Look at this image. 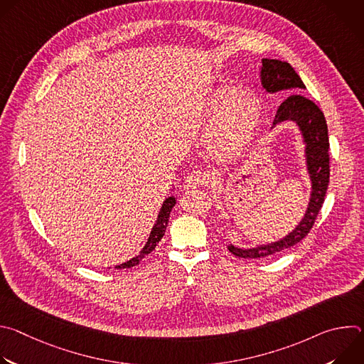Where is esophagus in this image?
Masks as SVG:
<instances>
[{"instance_id":"34e87169","label":"esophagus","mask_w":364,"mask_h":364,"mask_svg":"<svg viewBox=\"0 0 364 364\" xmlns=\"http://www.w3.org/2000/svg\"><path fill=\"white\" fill-rule=\"evenodd\" d=\"M207 177H209V176L205 174V171H203V170H193V171H190V173L187 174L186 181H184V186H186L187 188L200 187V186L205 184Z\"/></svg>"}]
</instances>
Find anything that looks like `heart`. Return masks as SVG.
<instances>
[{
    "label": "heart",
    "instance_id": "1",
    "mask_svg": "<svg viewBox=\"0 0 364 364\" xmlns=\"http://www.w3.org/2000/svg\"><path fill=\"white\" fill-rule=\"evenodd\" d=\"M201 115L213 117L210 139L215 149L232 152L242 146L255 131L261 117V103L249 90L222 89L205 97Z\"/></svg>",
    "mask_w": 364,
    "mask_h": 364
}]
</instances>
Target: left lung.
Segmentation results:
<instances>
[{
    "label": "left lung",
    "instance_id": "obj_1",
    "mask_svg": "<svg viewBox=\"0 0 364 364\" xmlns=\"http://www.w3.org/2000/svg\"><path fill=\"white\" fill-rule=\"evenodd\" d=\"M261 80L265 90L271 93L284 89L294 92L305 89V85L294 68L289 63L277 59H262ZM288 119L298 124L306 144L305 154L308 173L311 176V181H313V193H311L306 213L296 229L279 242L253 249H239L230 245L228 249L237 257H264L289 249L291 246L301 242L309 233V230L313 229L318 212L323 207L330 183V142L324 114L313 100L301 95H291L285 102L281 103L274 119V125Z\"/></svg>",
    "mask_w": 364,
    "mask_h": 364
}]
</instances>
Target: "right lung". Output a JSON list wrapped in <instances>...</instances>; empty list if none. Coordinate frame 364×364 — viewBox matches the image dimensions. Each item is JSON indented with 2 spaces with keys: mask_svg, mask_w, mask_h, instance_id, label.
Instances as JSON below:
<instances>
[{
  "mask_svg": "<svg viewBox=\"0 0 364 364\" xmlns=\"http://www.w3.org/2000/svg\"><path fill=\"white\" fill-rule=\"evenodd\" d=\"M174 204H176V198H174V197H168V198L164 201V204H163V207H161V210H160V215H159V219H157V223L154 225V228H152V230H151V235H149V239H148L146 245L144 246V249L141 250V253H139L138 256L132 257L131 261H128V262H125V264H122V265H118L117 269L131 268V267L138 265V264L142 261L144 256L149 255V253L155 249V246L159 245V242L161 240V237H163L164 233H166V229H167V225H168L170 212H171V209L174 207Z\"/></svg>",
  "mask_w": 364,
  "mask_h": 364,
  "instance_id": "1",
  "label": "right lung"
}]
</instances>
